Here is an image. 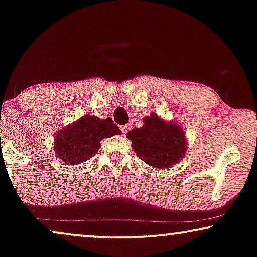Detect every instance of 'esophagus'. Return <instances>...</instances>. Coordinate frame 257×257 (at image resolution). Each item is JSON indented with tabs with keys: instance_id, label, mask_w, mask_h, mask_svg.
<instances>
[{
	"instance_id": "1",
	"label": "esophagus",
	"mask_w": 257,
	"mask_h": 257,
	"mask_svg": "<svg viewBox=\"0 0 257 257\" xmlns=\"http://www.w3.org/2000/svg\"><path fill=\"white\" fill-rule=\"evenodd\" d=\"M128 128H130V126H128V125H124V126H121L120 130H121L122 135H126V133H127V131H128Z\"/></svg>"
}]
</instances>
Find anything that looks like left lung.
<instances>
[{
	"instance_id": "obj_1",
	"label": "left lung",
	"mask_w": 257,
	"mask_h": 257,
	"mask_svg": "<svg viewBox=\"0 0 257 257\" xmlns=\"http://www.w3.org/2000/svg\"><path fill=\"white\" fill-rule=\"evenodd\" d=\"M143 127L127 133L137 156L150 166L167 168L184 157L185 132L173 122H165L156 113L143 119Z\"/></svg>"
}]
</instances>
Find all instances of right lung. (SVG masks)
<instances>
[{"label": "right lung", "mask_w": 257, "mask_h": 257, "mask_svg": "<svg viewBox=\"0 0 257 257\" xmlns=\"http://www.w3.org/2000/svg\"><path fill=\"white\" fill-rule=\"evenodd\" d=\"M120 133L111 118L101 120L86 114L56 135L55 152L64 164H82L98 152L101 139Z\"/></svg>", "instance_id": "right-lung-1"}]
</instances>
